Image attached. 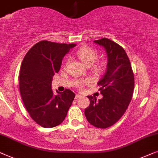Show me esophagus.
<instances>
[{
    "instance_id": "esophagus-1",
    "label": "esophagus",
    "mask_w": 158,
    "mask_h": 158,
    "mask_svg": "<svg viewBox=\"0 0 158 158\" xmlns=\"http://www.w3.org/2000/svg\"><path fill=\"white\" fill-rule=\"evenodd\" d=\"M80 97H81V95H79V94H76V96H75V99H79Z\"/></svg>"
}]
</instances>
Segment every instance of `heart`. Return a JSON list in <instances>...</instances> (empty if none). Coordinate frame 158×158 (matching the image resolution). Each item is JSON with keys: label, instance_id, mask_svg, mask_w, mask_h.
<instances>
[{"label": "heart", "instance_id": "heart-1", "mask_svg": "<svg viewBox=\"0 0 158 158\" xmlns=\"http://www.w3.org/2000/svg\"><path fill=\"white\" fill-rule=\"evenodd\" d=\"M77 56L84 65L90 66L98 59L99 54L97 52V51L94 49V48L90 47V46H84L79 48L78 51L77 52ZM104 68H105L104 64L102 63V62H99V63L95 64L94 66V70L97 74H102L104 71ZM88 83V80L79 81L77 82V86L78 88L81 89L83 84H86Z\"/></svg>", "mask_w": 158, "mask_h": 158}]
</instances>
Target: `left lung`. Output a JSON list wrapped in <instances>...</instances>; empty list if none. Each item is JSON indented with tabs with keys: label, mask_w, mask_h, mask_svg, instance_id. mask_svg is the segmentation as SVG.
I'll return each mask as SVG.
<instances>
[{
	"label": "left lung",
	"mask_w": 158,
	"mask_h": 158,
	"mask_svg": "<svg viewBox=\"0 0 158 158\" xmlns=\"http://www.w3.org/2000/svg\"><path fill=\"white\" fill-rule=\"evenodd\" d=\"M94 42L104 46L107 54V68L98 81L102 99L88 96L90 104L84 114L91 124L105 129L115 124L126 112L132 99L135 78L130 61L124 48L110 39L102 38Z\"/></svg>",
	"instance_id": "obj_1"
}]
</instances>
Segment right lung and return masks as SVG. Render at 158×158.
I'll list each match as a JSON object with an SVG mask.
<instances>
[{
  "label": "right lung",
  "mask_w": 158,
  "mask_h": 158,
  "mask_svg": "<svg viewBox=\"0 0 158 158\" xmlns=\"http://www.w3.org/2000/svg\"><path fill=\"white\" fill-rule=\"evenodd\" d=\"M75 44L38 42L27 52L19 73V89L24 106L39 125L52 128L63 123L75 94L66 89L54 95L52 77L59 72L62 59Z\"/></svg>",
  "instance_id": "obj_1"
}]
</instances>
